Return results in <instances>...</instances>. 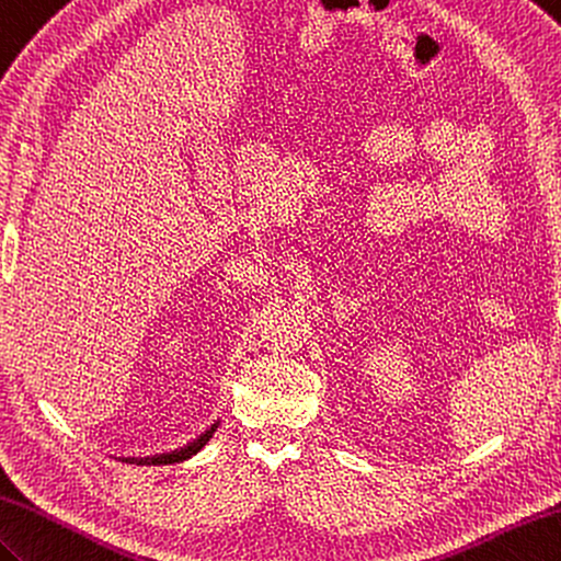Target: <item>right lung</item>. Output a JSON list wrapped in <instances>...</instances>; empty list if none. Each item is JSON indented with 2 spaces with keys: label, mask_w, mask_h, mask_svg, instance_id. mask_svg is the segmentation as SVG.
<instances>
[{
  "label": "right lung",
  "mask_w": 561,
  "mask_h": 561,
  "mask_svg": "<svg viewBox=\"0 0 561 561\" xmlns=\"http://www.w3.org/2000/svg\"><path fill=\"white\" fill-rule=\"evenodd\" d=\"M216 427L218 425H214L210 430H206L202 437L198 439H194L190 446H184V449H180V451H175V454H168V456H158V458H144V460H136V463H180V460H184V458H190V456H194L198 449H202V446L210 439V434L216 432Z\"/></svg>",
  "instance_id": "1"
}]
</instances>
